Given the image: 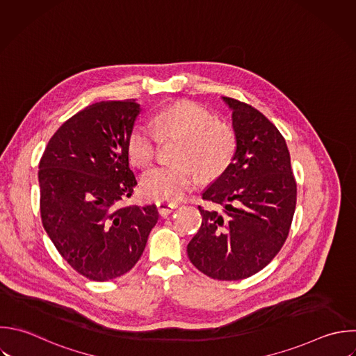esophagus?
Here are the masks:
<instances>
[{
	"label": "esophagus",
	"mask_w": 356,
	"mask_h": 356,
	"mask_svg": "<svg viewBox=\"0 0 356 356\" xmlns=\"http://www.w3.org/2000/svg\"><path fill=\"white\" fill-rule=\"evenodd\" d=\"M156 206H157V210H159V213H160L161 216H168V214L177 207V203H174V202H165V200H159V202L156 203Z\"/></svg>",
	"instance_id": "obj_1"
}]
</instances>
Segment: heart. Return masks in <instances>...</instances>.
Masks as SVG:
<instances>
[{
    "instance_id": "heart-1",
    "label": "heart",
    "mask_w": 356,
    "mask_h": 356,
    "mask_svg": "<svg viewBox=\"0 0 356 356\" xmlns=\"http://www.w3.org/2000/svg\"><path fill=\"white\" fill-rule=\"evenodd\" d=\"M153 125L138 122L129 132V159L149 165L157 153L160 136L179 138L177 164L157 165L140 178L142 192L154 200H178L196 184L197 172L204 179L220 177L232 163L236 152V134L227 122L216 121L206 107L179 102L156 113Z\"/></svg>"
}]
</instances>
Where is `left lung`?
I'll return each instance as SVG.
<instances>
[{"mask_svg":"<svg viewBox=\"0 0 356 356\" xmlns=\"http://www.w3.org/2000/svg\"><path fill=\"white\" fill-rule=\"evenodd\" d=\"M232 111L236 152L202 197V225L188 243L192 264L221 281L248 278L282 248L296 206V182L285 139L260 111L222 97Z\"/></svg>","mask_w":356,"mask_h":356,"instance_id":"obj_1","label":"left lung"}]
</instances>
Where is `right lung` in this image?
<instances>
[{
    "instance_id": "add662e5",
    "label": "right lung",
    "mask_w": 356,
    "mask_h": 356,
    "mask_svg": "<svg viewBox=\"0 0 356 356\" xmlns=\"http://www.w3.org/2000/svg\"><path fill=\"white\" fill-rule=\"evenodd\" d=\"M139 113L135 100L86 107L58 128L39 164L43 227L70 266L93 281L128 273L159 220L154 204L118 207L138 185L127 142Z\"/></svg>"
}]
</instances>
